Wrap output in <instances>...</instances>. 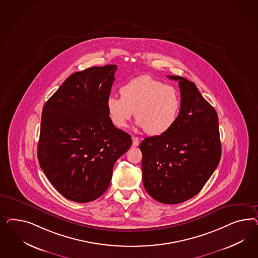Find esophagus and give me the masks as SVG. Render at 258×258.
<instances>
[{
    "instance_id": "34e87169",
    "label": "esophagus",
    "mask_w": 258,
    "mask_h": 258,
    "mask_svg": "<svg viewBox=\"0 0 258 258\" xmlns=\"http://www.w3.org/2000/svg\"><path fill=\"white\" fill-rule=\"evenodd\" d=\"M133 147H138L139 146V138L136 136H133Z\"/></svg>"
}]
</instances>
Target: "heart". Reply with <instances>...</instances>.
Masks as SVG:
<instances>
[{
  "instance_id": "1",
  "label": "heart",
  "mask_w": 258,
  "mask_h": 258,
  "mask_svg": "<svg viewBox=\"0 0 258 258\" xmlns=\"http://www.w3.org/2000/svg\"><path fill=\"white\" fill-rule=\"evenodd\" d=\"M120 94L121 97L110 95L106 103L109 120L119 128L135 114L136 125L157 136L170 131L178 120L180 96L175 87L142 76L121 87Z\"/></svg>"
}]
</instances>
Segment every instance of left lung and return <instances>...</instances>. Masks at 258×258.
I'll return each mask as SVG.
<instances>
[{"label": "left lung", "mask_w": 258, "mask_h": 258, "mask_svg": "<svg viewBox=\"0 0 258 258\" xmlns=\"http://www.w3.org/2000/svg\"><path fill=\"white\" fill-rule=\"evenodd\" d=\"M179 81L180 114L170 131L141 143L142 174L147 192L159 203L176 204L197 195L221 156L219 117L195 84Z\"/></svg>", "instance_id": "1"}]
</instances>
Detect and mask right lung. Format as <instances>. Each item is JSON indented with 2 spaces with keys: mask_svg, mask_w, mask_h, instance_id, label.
Masks as SVG:
<instances>
[{
  "mask_svg": "<svg viewBox=\"0 0 258 258\" xmlns=\"http://www.w3.org/2000/svg\"><path fill=\"white\" fill-rule=\"evenodd\" d=\"M116 70L106 65L71 75L42 109L39 165L76 203L93 202L108 189L114 163L132 146L131 135L115 127L107 111Z\"/></svg>",
  "mask_w": 258,
  "mask_h": 258,
  "instance_id": "obj_1",
  "label": "right lung"
}]
</instances>
